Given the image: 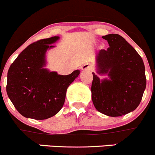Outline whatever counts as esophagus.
<instances>
[{"label": "esophagus", "mask_w": 155, "mask_h": 155, "mask_svg": "<svg viewBox=\"0 0 155 155\" xmlns=\"http://www.w3.org/2000/svg\"><path fill=\"white\" fill-rule=\"evenodd\" d=\"M81 71H92V70H93V66L91 65L90 64H84V65L81 66Z\"/></svg>", "instance_id": "esophagus-1"}]
</instances>
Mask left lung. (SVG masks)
Segmentation results:
<instances>
[{
    "label": "left lung",
    "mask_w": 155,
    "mask_h": 155,
    "mask_svg": "<svg viewBox=\"0 0 155 155\" xmlns=\"http://www.w3.org/2000/svg\"><path fill=\"white\" fill-rule=\"evenodd\" d=\"M110 47L96 56L97 73L107 74L101 80L93 73L92 100L98 112L118 117L134 111L147 85L145 66L138 53L120 35L103 36Z\"/></svg>",
    "instance_id": "8db88e82"
}]
</instances>
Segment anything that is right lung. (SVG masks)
<instances>
[{
	"instance_id": "right-lung-1",
	"label": "right lung",
	"mask_w": 155,
	"mask_h": 155,
	"mask_svg": "<svg viewBox=\"0 0 155 155\" xmlns=\"http://www.w3.org/2000/svg\"><path fill=\"white\" fill-rule=\"evenodd\" d=\"M59 37L42 39L28 45L10 65L6 93L16 110L25 118L44 120L58 113L63 107L66 91L78 77L76 70L59 75L45 68V54Z\"/></svg>"
}]
</instances>
